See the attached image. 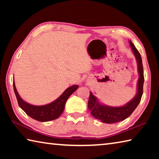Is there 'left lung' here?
<instances>
[{
  "mask_svg": "<svg viewBox=\"0 0 159 159\" xmlns=\"http://www.w3.org/2000/svg\"><path fill=\"white\" fill-rule=\"evenodd\" d=\"M129 43L138 64L139 79L137 85V93L135 96L125 105L122 107H110L101 103L97 97L93 95V93L90 92L89 99H88V109L90 110V114L94 118L100 120L103 123H114L125 120V118L130 116L141 100L144 81L142 60L140 54L131 41H129Z\"/></svg>",
  "mask_w": 159,
  "mask_h": 159,
  "instance_id": "8db88e82",
  "label": "left lung"
}]
</instances>
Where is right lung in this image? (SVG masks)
<instances>
[{
	"mask_svg": "<svg viewBox=\"0 0 159 159\" xmlns=\"http://www.w3.org/2000/svg\"><path fill=\"white\" fill-rule=\"evenodd\" d=\"M14 91L17 98L19 106L25 111L26 114L34 119L41 122H46L57 119L62 114L64 109L66 102L69 96L75 92L79 88V85H74L69 87L64 90V92L53 101L48 104L41 106L33 105L25 102L19 95L17 89H16L15 81L13 82Z\"/></svg>",
	"mask_w": 159,
	"mask_h": 159,
	"instance_id": "1",
	"label": "right lung"
}]
</instances>
